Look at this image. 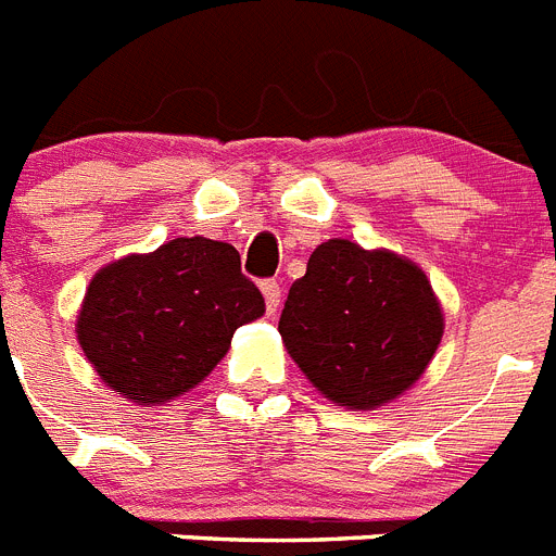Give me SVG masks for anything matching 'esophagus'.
Instances as JSON below:
<instances>
[{"mask_svg": "<svg viewBox=\"0 0 556 556\" xmlns=\"http://www.w3.org/2000/svg\"><path fill=\"white\" fill-rule=\"evenodd\" d=\"M262 292H264V303H267V312L275 314L278 306H281V283L275 281V278H267L262 281Z\"/></svg>", "mask_w": 556, "mask_h": 556, "instance_id": "esophagus-1", "label": "esophagus"}]
</instances>
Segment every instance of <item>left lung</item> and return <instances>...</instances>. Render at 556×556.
I'll return each mask as SVG.
<instances>
[{
  "instance_id": "8db88e82",
  "label": "left lung",
  "mask_w": 556,
  "mask_h": 556,
  "mask_svg": "<svg viewBox=\"0 0 556 556\" xmlns=\"http://www.w3.org/2000/svg\"><path fill=\"white\" fill-rule=\"evenodd\" d=\"M278 331L323 395L372 409L420 378L443 337V312L412 262L331 239L289 289Z\"/></svg>"
}]
</instances>
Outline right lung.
I'll list each match as a JSON object with an SVG mask.
<instances>
[{
	"label": "right lung",
	"mask_w": 556,
	"mask_h": 556,
	"mask_svg": "<svg viewBox=\"0 0 556 556\" xmlns=\"http://www.w3.org/2000/svg\"><path fill=\"white\" fill-rule=\"evenodd\" d=\"M262 314L264 298L236 248L191 236L100 269L77 339L111 390L150 406L200 384L236 328Z\"/></svg>",
	"instance_id": "obj_1"
}]
</instances>
